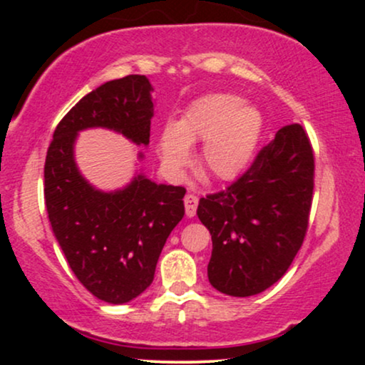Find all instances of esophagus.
<instances>
[{
  "label": "esophagus",
  "instance_id": "esophagus-1",
  "mask_svg": "<svg viewBox=\"0 0 365 365\" xmlns=\"http://www.w3.org/2000/svg\"><path fill=\"white\" fill-rule=\"evenodd\" d=\"M183 204H185V215H187L188 217L195 216L197 204H199V199H197V195H194V194H187L185 199H183Z\"/></svg>",
  "mask_w": 365,
  "mask_h": 365
}]
</instances>
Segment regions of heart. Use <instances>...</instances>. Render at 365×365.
Listing matches in <instances>:
<instances>
[{"instance_id":"1","label":"heart","mask_w":365,"mask_h":365,"mask_svg":"<svg viewBox=\"0 0 365 365\" xmlns=\"http://www.w3.org/2000/svg\"><path fill=\"white\" fill-rule=\"evenodd\" d=\"M261 115L230 94H209L183 111L175 125L159 133V153L170 168L178 170L190 158L188 145L204 142L200 166L211 177L230 180L249 165L259 135Z\"/></svg>"}]
</instances>
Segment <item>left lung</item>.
<instances>
[{
  "label": "left lung",
  "mask_w": 365,
  "mask_h": 365,
  "mask_svg": "<svg viewBox=\"0 0 365 365\" xmlns=\"http://www.w3.org/2000/svg\"><path fill=\"white\" fill-rule=\"evenodd\" d=\"M312 192V144L293 123L278 130L235 182L202 197L197 216L212 238V287L250 297L278 282L302 247Z\"/></svg>",
  "instance_id": "obj_1"
}]
</instances>
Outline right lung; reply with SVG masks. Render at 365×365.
Wrapping results in <instances>:
<instances>
[{
    "label": "right lung",
    "mask_w": 365,
    "mask_h": 365,
    "mask_svg": "<svg viewBox=\"0 0 365 365\" xmlns=\"http://www.w3.org/2000/svg\"><path fill=\"white\" fill-rule=\"evenodd\" d=\"M153 116L145 75L106 82L63 116L46 154L44 200L54 237L78 282L110 304L128 302L153 283L166 238L185 215L187 190L142 175L123 190H96L75 166L73 142L78 130L106 127L148 145Z\"/></svg>",
    "instance_id": "1"
}]
</instances>
